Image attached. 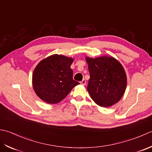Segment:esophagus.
Instances as JSON below:
<instances>
[{"label":"esophagus","mask_w":152,"mask_h":152,"mask_svg":"<svg viewBox=\"0 0 152 152\" xmlns=\"http://www.w3.org/2000/svg\"><path fill=\"white\" fill-rule=\"evenodd\" d=\"M80 84L83 85H85L86 84V80L85 79H83L82 81H80Z\"/></svg>","instance_id":"obj_1"}]
</instances>
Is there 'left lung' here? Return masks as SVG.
Returning a JSON list of instances; mask_svg holds the SVG:
<instances>
[{"instance_id": "8db88e82", "label": "left lung", "mask_w": 152, "mask_h": 152, "mask_svg": "<svg viewBox=\"0 0 152 152\" xmlns=\"http://www.w3.org/2000/svg\"><path fill=\"white\" fill-rule=\"evenodd\" d=\"M90 79L87 91L96 104L110 107L118 102L125 93L126 76L124 68L113 57H86Z\"/></svg>"}]
</instances>
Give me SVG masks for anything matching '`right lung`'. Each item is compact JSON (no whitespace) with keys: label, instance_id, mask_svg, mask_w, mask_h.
Listing matches in <instances>:
<instances>
[{"label":"right lung","instance_id":"right-lung-1","mask_svg":"<svg viewBox=\"0 0 152 152\" xmlns=\"http://www.w3.org/2000/svg\"><path fill=\"white\" fill-rule=\"evenodd\" d=\"M73 59L54 54L41 60L33 74L37 95L48 104H57L66 98L79 83L73 79L71 65Z\"/></svg>","mask_w":152,"mask_h":152}]
</instances>
